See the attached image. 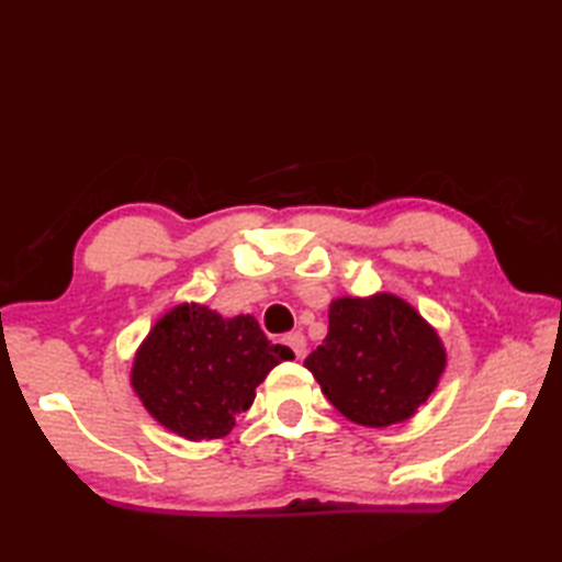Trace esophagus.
<instances>
[{
  "label": "esophagus",
  "instance_id": "1",
  "mask_svg": "<svg viewBox=\"0 0 562 562\" xmlns=\"http://www.w3.org/2000/svg\"><path fill=\"white\" fill-rule=\"evenodd\" d=\"M282 342L294 352L296 360H302V357L306 355V338L302 336V333H288V336L282 338Z\"/></svg>",
  "mask_w": 562,
  "mask_h": 562
}]
</instances>
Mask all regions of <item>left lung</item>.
I'll return each instance as SVG.
<instances>
[{
    "mask_svg": "<svg viewBox=\"0 0 562 562\" xmlns=\"http://www.w3.org/2000/svg\"><path fill=\"white\" fill-rule=\"evenodd\" d=\"M304 367L324 396L364 427L405 423L432 396L447 367L435 326L403 296H338L328 333Z\"/></svg>",
    "mask_w": 562,
    "mask_h": 562,
    "instance_id": "1",
    "label": "left lung"
}]
</instances>
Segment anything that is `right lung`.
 I'll return each instance as SVG.
<instances>
[{
    "label": "right lung",
    "instance_id": "1",
    "mask_svg": "<svg viewBox=\"0 0 562 562\" xmlns=\"http://www.w3.org/2000/svg\"><path fill=\"white\" fill-rule=\"evenodd\" d=\"M292 357L290 348L266 338L250 314L224 318L205 304L183 302L139 342L130 384L161 427L207 441L229 435L270 369Z\"/></svg>",
    "mask_w": 562,
    "mask_h": 562
}]
</instances>
